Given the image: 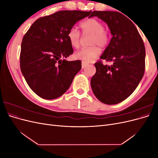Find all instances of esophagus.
<instances>
[{"label":"esophagus","mask_w":158,"mask_h":158,"mask_svg":"<svg viewBox=\"0 0 158 158\" xmlns=\"http://www.w3.org/2000/svg\"><path fill=\"white\" fill-rule=\"evenodd\" d=\"M88 65V64H87L86 63H84V62H82V68L84 69L85 67H86V66Z\"/></svg>","instance_id":"34e87169"}]
</instances>
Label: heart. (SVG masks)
Instances as JSON below:
<instances>
[{"instance_id": "heart-1", "label": "heart", "mask_w": 158, "mask_h": 158, "mask_svg": "<svg viewBox=\"0 0 158 158\" xmlns=\"http://www.w3.org/2000/svg\"><path fill=\"white\" fill-rule=\"evenodd\" d=\"M84 35H91L90 45H93L88 48H84L75 53L77 59L86 63L93 61L101 54V47H106L109 43L110 35L109 31L104 29L103 23L96 18H89L80 24ZM68 39L70 44L74 48H78L80 44L81 35L80 32L72 28L68 33Z\"/></svg>"}]
</instances>
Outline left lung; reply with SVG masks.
<instances>
[{
	"label": "left lung",
	"instance_id": "left-lung-1",
	"mask_svg": "<svg viewBox=\"0 0 158 158\" xmlns=\"http://www.w3.org/2000/svg\"><path fill=\"white\" fill-rule=\"evenodd\" d=\"M90 13L89 18L97 16L106 22L112 35L100 56L112 64L95 63L96 73L91 79V86L101 102L117 104L130 96L144 76L145 47L135 24L123 14L114 11Z\"/></svg>",
	"mask_w": 158,
	"mask_h": 158
}]
</instances>
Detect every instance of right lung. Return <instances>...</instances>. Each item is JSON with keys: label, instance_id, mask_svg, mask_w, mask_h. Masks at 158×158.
Wrapping results in <instances>:
<instances>
[{"label": "right lung", "instance_id": "right-lung-1", "mask_svg": "<svg viewBox=\"0 0 158 158\" xmlns=\"http://www.w3.org/2000/svg\"><path fill=\"white\" fill-rule=\"evenodd\" d=\"M91 11H59L33 23L21 44L20 69L27 84L41 98L53 99L68 90L81 61L64 58L73 53L68 33ZM64 58V60H62Z\"/></svg>", "mask_w": 158, "mask_h": 158}]
</instances>
